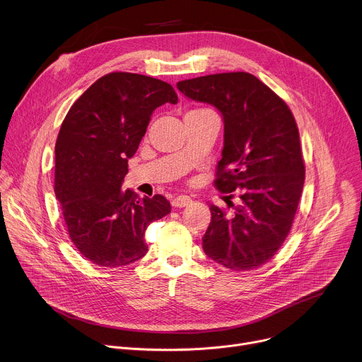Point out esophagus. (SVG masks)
I'll use <instances>...</instances> for the list:
<instances>
[{"instance_id":"obj_1","label":"esophagus","mask_w":362,"mask_h":362,"mask_svg":"<svg viewBox=\"0 0 362 362\" xmlns=\"http://www.w3.org/2000/svg\"><path fill=\"white\" fill-rule=\"evenodd\" d=\"M190 202H192V199L189 196L180 194V196H176L172 200V206H173V208H185V206H187Z\"/></svg>"}]
</instances>
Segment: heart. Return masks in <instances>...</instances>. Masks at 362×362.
<instances>
[{
    "instance_id": "1",
    "label": "heart",
    "mask_w": 362,
    "mask_h": 362,
    "mask_svg": "<svg viewBox=\"0 0 362 362\" xmlns=\"http://www.w3.org/2000/svg\"><path fill=\"white\" fill-rule=\"evenodd\" d=\"M211 110H208V109H193V110H190V112H187V113H192V115H203V113H209Z\"/></svg>"
}]
</instances>
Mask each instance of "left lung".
I'll list each match as a JSON object with an SVG mask.
<instances>
[{
    "label": "left lung",
    "instance_id": "obj_1",
    "mask_svg": "<svg viewBox=\"0 0 362 362\" xmlns=\"http://www.w3.org/2000/svg\"><path fill=\"white\" fill-rule=\"evenodd\" d=\"M177 88L222 113L225 144L214 185L242 200L230 214L211 204L203 250L232 271L259 268L285 242L303 187L295 117L276 93L243 71L183 80Z\"/></svg>",
    "mask_w": 362,
    "mask_h": 362
}]
</instances>
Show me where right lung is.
<instances>
[{"label": "right lung", "mask_w": 362, "mask_h": 362, "mask_svg": "<svg viewBox=\"0 0 362 362\" xmlns=\"http://www.w3.org/2000/svg\"><path fill=\"white\" fill-rule=\"evenodd\" d=\"M165 103H177L169 83L115 71L94 81L63 120L54 192L73 245L94 265L119 268L141 259L147 226L172 211L162 194L139 199L120 187L151 113Z\"/></svg>", "instance_id": "right-lung-1"}]
</instances>
